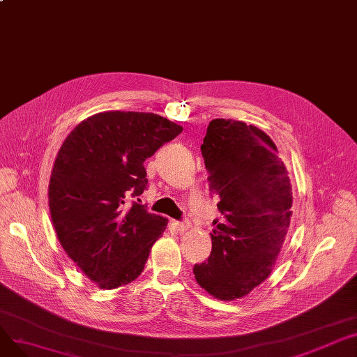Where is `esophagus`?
I'll return each mask as SVG.
<instances>
[{
  "label": "esophagus",
  "instance_id": "34e87169",
  "mask_svg": "<svg viewBox=\"0 0 357 357\" xmlns=\"http://www.w3.org/2000/svg\"><path fill=\"white\" fill-rule=\"evenodd\" d=\"M175 226H176V229L181 231V233H183V231H186L190 229V221H186V220H183V221H175Z\"/></svg>",
  "mask_w": 357,
  "mask_h": 357
}]
</instances>
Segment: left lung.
Masks as SVG:
<instances>
[{
	"instance_id": "left-lung-1",
	"label": "left lung",
	"mask_w": 357,
	"mask_h": 357,
	"mask_svg": "<svg viewBox=\"0 0 357 357\" xmlns=\"http://www.w3.org/2000/svg\"><path fill=\"white\" fill-rule=\"evenodd\" d=\"M201 153L222 220H214L211 255L194 275L208 294L231 301L271 275L291 222L292 190L275 143L255 126L213 120Z\"/></svg>"
}]
</instances>
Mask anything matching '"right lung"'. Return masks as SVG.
<instances>
[{
	"instance_id": "right-lung-1",
	"label": "right lung",
	"mask_w": 357,
	"mask_h": 357,
	"mask_svg": "<svg viewBox=\"0 0 357 357\" xmlns=\"http://www.w3.org/2000/svg\"><path fill=\"white\" fill-rule=\"evenodd\" d=\"M181 131L153 112H98L70 131L56 156L49 183L53 227L66 255L100 288L135 280L166 230L165 217L137 202L147 188L143 162Z\"/></svg>"
}]
</instances>
